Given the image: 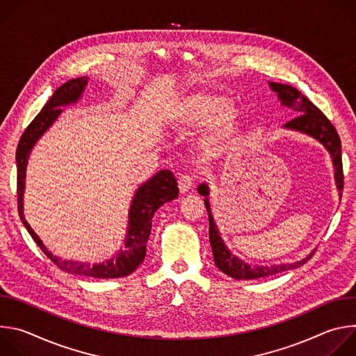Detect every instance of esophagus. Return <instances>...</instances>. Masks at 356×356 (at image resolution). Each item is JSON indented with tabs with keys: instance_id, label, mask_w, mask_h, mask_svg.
<instances>
[{
	"instance_id": "esophagus-1",
	"label": "esophagus",
	"mask_w": 356,
	"mask_h": 356,
	"mask_svg": "<svg viewBox=\"0 0 356 356\" xmlns=\"http://www.w3.org/2000/svg\"><path fill=\"white\" fill-rule=\"evenodd\" d=\"M193 183H194V179H193L191 176H188V175H181V176L179 177V190H180V193L188 191V190L191 188Z\"/></svg>"
}]
</instances>
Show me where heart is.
Wrapping results in <instances>:
<instances>
[{
	"mask_svg": "<svg viewBox=\"0 0 356 356\" xmlns=\"http://www.w3.org/2000/svg\"><path fill=\"white\" fill-rule=\"evenodd\" d=\"M234 103L218 94H193L184 97L176 107L175 115L180 125L191 128L214 127L217 138L234 136L241 127L232 114Z\"/></svg>",
	"mask_w": 356,
	"mask_h": 356,
	"instance_id": "1",
	"label": "heart"
}]
</instances>
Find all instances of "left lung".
<instances>
[{
	"instance_id": "left-lung-1",
	"label": "left lung",
	"mask_w": 356,
	"mask_h": 356,
	"mask_svg": "<svg viewBox=\"0 0 356 356\" xmlns=\"http://www.w3.org/2000/svg\"><path fill=\"white\" fill-rule=\"evenodd\" d=\"M269 87L277 92L279 99L282 101V106L289 107L294 110L298 115L290 120L289 122L284 124V128L287 129H294L302 134H307L313 138H316L318 142H321L327 150L331 154L332 163L335 168V181L338 191L341 194L343 188V172H342V158H341V139L338 136L337 129L334 125L330 122V120L323 114L321 110H318L312 101L304 97L297 88L289 86V84H280V83H269ZM198 193L201 195H204L206 200V207L209 211V220H210V243L213 249V255H214V262L217 268L228 275L232 279L236 280H249V279H259L270 275H276L284 270L290 269H297L301 265L306 264L312 257L313 253L307 258H304L298 262L294 264H286V265H273V266H250L245 264L243 261L238 259L234 257L232 253L228 250L225 246L218 228L214 222V218L211 216L210 210V202H209V186L207 184H200L198 186Z\"/></svg>"
}]
</instances>
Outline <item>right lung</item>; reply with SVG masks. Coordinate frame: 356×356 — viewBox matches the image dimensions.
Instances as JSON below:
<instances>
[{"label": "right lung", "instance_id": "right-lung-1", "mask_svg": "<svg viewBox=\"0 0 356 356\" xmlns=\"http://www.w3.org/2000/svg\"><path fill=\"white\" fill-rule=\"evenodd\" d=\"M87 77H79L69 80L63 86H60L54 95L49 98L42 111L33 118V121L24 131L18 147H17V193H18V213L22 224L28 229L29 235L38 243L44 255L52 261L59 269L66 273L95 277V279H115L131 275L136 270V268L143 262L146 255V242L150 235L152 228V217L155 211L168 201H172L177 197L179 188L176 177L170 170H161L145 184H142L132 200L129 210V221H128V234L125 238V246L121 249L117 257L103 262L87 265L81 262L73 261H62L54 253L47 250L42 243L39 236L33 232L28 221L24 216V190H25V170L28 165V158L31 155V149L36 143V140L47 131L56 118L60 115L63 106L76 103L81 97L84 87L87 84Z\"/></svg>", "mask_w": 356, "mask_h": 356}]
</instances>
